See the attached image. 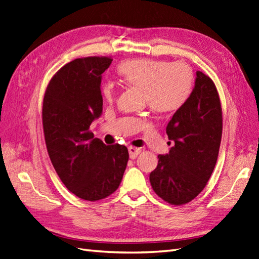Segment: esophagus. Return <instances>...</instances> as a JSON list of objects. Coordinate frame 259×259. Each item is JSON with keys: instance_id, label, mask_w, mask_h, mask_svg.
I'll return each instance as SVG.
<instances>
[{"instance_id": "1", "label": "esophagus", "mask_w": 259, "mask_h": 259, "mask_svg": "<svg viewBox=\"0 0 259 259\" xmlns=\"http://www.w3.org/2000/svg\"><path fill=\"white\" fill-rule=\"evenodd\" d=\"M128 150H129V155H130V158H132V160H134V158H136L139 154L141 153V149H140V148L129 147V148H128Z\"/></svg>"}]
</instances>
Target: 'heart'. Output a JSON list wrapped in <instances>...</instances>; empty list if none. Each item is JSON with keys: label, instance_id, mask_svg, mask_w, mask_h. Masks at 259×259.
Wrapping results in <instances>:
<instances>
[{"label": "heart", "instance_id": "b5f03b06", "mask_svg": "<svg viewBox=\"0 0 259 259\" xmlns=\"http://www.w3.org/2000/svg\"><path fill=\"white\" fill-rule=\"evenodd\" d=\"M119 75L130 86L143 90L144 102L154 111L167 114L184 107L193 94L194 73L183 62H170L160 59H131L118 66ZM118 94L115 82L102 85V95L112 103Z\"/></svg>", "mask_w": 259, "mask_h": 259}]
</instances>
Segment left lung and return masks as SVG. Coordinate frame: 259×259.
<instances>
[{"instance_id": "obj_1", "label": "left lung", "mask_w": 259, "mask_h": 259, "mask_svg": "<svg viewBox=\"0 0 259 259\" xmlns=\"http://www.w3.org/2000/svg\"><path fill=\"white\" fill-rule=\"evenodd\" d=\"M196 74L189 101L166 127L174 145L167 154L157 156V166L150 174L155 194L175 205L201 193L214 169L221 143L222 108L217 88L204 73Z\"/></svg>"}]
</instances>
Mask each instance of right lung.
<instances>
[{
	"instance_id": "add662e5",
	"label": "right lung",
	"mask_w": 259,
	"mask_h": 259,
	"mask_svg": "<svg viewBox=\"0 0 259 259\" xmlns=\"http://www.w3.org/2000/svg\"><path fill=\"white\" fill-rule=\"evenodd\" d=\"M109 57L75 59L52 76L42 103L45 141L58 176L72 194L89 201L115 193L129 160L124 145H106L91 123L102 115V74Z\"/></svg>"
}]
</instances>
